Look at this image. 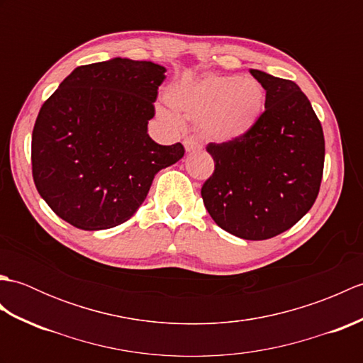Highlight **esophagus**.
<instances>
[{
	"label": "esophagus",
	"mask_w": 363,
	"mask_h": 363,
	"mask_svg": "<svg viewBox=\"0 0 363 363\" xmlns=\"http://www.w3.org/2000/svg\"><path fill=\"white\" fill-rule=\"evenodd\" d=\"M184 146H186V151H189V152L196 151V150L201 148V145H199L198 138L194 137V135H189V137L184 138Z\"/></svg>",
	"instance_id": "obj_1"
}]
</instances>
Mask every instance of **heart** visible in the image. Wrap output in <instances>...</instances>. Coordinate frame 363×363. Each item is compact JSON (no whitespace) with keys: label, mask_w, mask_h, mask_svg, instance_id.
Wrapping results in <instances>:
<instances>
[{"label":"heart","mask_w":363,"mask_h":363,"mask_svg":"<svg viewBox=\"0 0 363 363\" xmlns=\"http://www.w3.org/2000/svg\"><path fill=\"white\" fill-rule=\"evenodd\" d=\"M168 101L203 123L211 137L235 140L257 125L265 111V91L256 79L212 74L187 89L173 90Z\"/></svg>","instance_id":"heart-1"}]
</instances>
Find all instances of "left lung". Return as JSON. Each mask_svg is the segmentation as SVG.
Returning <instances> with one entry per match:
<instances>
[{
	"label": "left lung",
	"instance_id": "left-lung-1",
	"mask_svg": "<svg viewBox=\"0 0 363 363\" xmlns=\"http://www.w3.org/2000/svg\"><path fill=\"white\" fill-rule=\"evenodd\" d=\"M265 89V111L248 134L206 146L213 173L201 196L212 220L245 240L282 234L311 211L325 167V135L293 81L251 70Z\"/></svg>",
	"mask_w": 363,
	"mask_h": 363
}]
</instances>
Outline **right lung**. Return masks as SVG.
<instances>
[{
	"instance_id": "1",
	"label": "right lung",
	"mask_w": 363,
	"mask_h": 363,
	"mask_svg": "<svg viewBox=\"0 0 363 363\" xmlns=\"http://www.w3.org/2000/svg\"><path fill=\"white\" fill-rule=\"evenodd\" d=\"M165 72L121 57L81 65L43 103L30 162L37 191L57 217L84 230L118 226L156 173L184 156L181 143L159 145L146 133Z\"/></svg>"
}]
</instances>
